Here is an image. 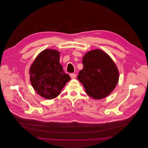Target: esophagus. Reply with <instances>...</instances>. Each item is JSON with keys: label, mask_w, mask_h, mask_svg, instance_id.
<instances>
[{"label": "esophagus", "mask_w": 148, "mask_h": 148, "mask_svg": "<svg viewBox=\"0 0 148 148\" xmlns=\"http://www.w3.org/2000/svg\"><path fill=\"white\" fill-rule=\"evenodd\" d=\"M70 76L71 78H76V77H77V75H76L75 73H71L70 75Z\"/></svg>", "instance_id": "1"}]
</instances>
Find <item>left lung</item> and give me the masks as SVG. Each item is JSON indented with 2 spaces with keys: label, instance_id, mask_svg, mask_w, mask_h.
I'll return each mask as SVG.
<instances>
[{
  "label": "left lung",
  "instance_id": "1",
  "mask_svg": "<svg viewBox=\"0 0 148 148\" xmlns=\"http://www.w3.org/2000/svg\"><path fill=\"white\" fill-rule=\"evenodd\" d=\"M83 69L78 79L88 95L95 99L109 96L117 85L119 73L117 67L110 56L101 49L87 52L83 58Z\"/></svg>",
  "mask_w": 148,
  "mask_h": 148
}]
</instances>
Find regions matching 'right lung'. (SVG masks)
<instances>
[{"mask_svg": "<svg viewBox=\"0 0 148 148\" xmlns=\"http://www.w3.org/2000/svg\"><path fill=\"white\" fill-rule=\"evenodd\" d=\"M60 52L47 49L36 58L29 69L30 82L36 92L47 99L59 95L70 77L59 62Z\"/></svg>", "mask_w": 148, "mask_h": 148, "instance_id": "add662e5", "label": "right lung"}]
</instances>
